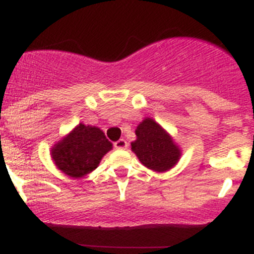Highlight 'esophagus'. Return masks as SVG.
<instances>
[{
    "instance_id": "obj_1",
    "label": "esophagus",
    "mask_w": 254,
    "mask_h": 254,
    "mask_svg": "<svg viewBox=\"0 0 254 254\" xmlns=\"http://www.w3.org/2000/svg\"><path fill=\"white\" fill-rule=\"evenodd\" d=\"M114 147L118 150H124L127 147V142L125 141L124 139H120V140H118V141L114 142Z\"/></svg>"
}]
</instances>
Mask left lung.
I'll list each match as a JSON object with an SVG mask.
<instances>
[{
  "label": "left lung",
  "instance_id": "8db88e82",
  "mask_svg": "<svg viewBox=\"0 0 254 254\" xmlns=\"http://www.w3.org/2000/svg\"><path fill=\"white\" fill-rule=\"evenodd\" d=\"M136 140L131 150L147 169L165 172L174 167L181 156V150L154 119L146 118L137 125Z\"/></svg>",
  "mask_w": 254,
  "mask_h": 254
}]
</instances>
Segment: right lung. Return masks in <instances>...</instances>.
Instances as JSON below:
<instances>
[{"mask_svg":"<svg viewBox=\"0 0 254 254\" xmlns=\"http://www.w3.org/2000/svg\"><path fill=\"white\" fill-rule=\"evenodd\" d=\"M113 144L97 127L80 123L51 150L52 159L61 171L74 179L95 170Z\"/></svg>","mask_w":254,"mask_h":254,"instance_id":"obj_1","label":"right lung"}]
</instances>
